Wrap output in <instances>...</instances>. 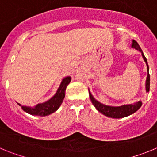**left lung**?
Wrapping results in <instances>:
<instances>
[{
	"instance_id": "1",
	"label": "left lung",
	"mask_w": 157,
	"mask_h": 157,
	"mask_svg": "<svg viewBox=\"0 0 157 157\" xmlns=\"http://www.w3.org/2000/svg\"><path fill=\"white\" fill-rule=\"evenodd\" d=\"M132 48H134L137 50H139L141 52V56L143 57L144 60H145V63L147 65V71H148V75H147V78H146V82H145V90H146V92H149V86H150V76H149V65L147 63V59L145 58V56H144L143 52L140 48L139 45L138 44V42L134 40H133L132 45H131ZM90 94V98L91 102L93 103V105H94L96 109H98L101 113H102L105 116H108V117L111 118H115V119H120V118L126 117V116H128L130 115L133 114L135 112L138 110V109L141 108V101H138V102H136L134 105H122V106L119 107H112V106H108V105H105L103 104L98 102L97 100H95L94 98V97L92 96V94H90V92L89 93Z\"/></svg>"
}]
</instances>
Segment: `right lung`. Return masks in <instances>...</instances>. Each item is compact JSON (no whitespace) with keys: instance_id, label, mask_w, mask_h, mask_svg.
I'll return each instance as SVG.
<instances>
[{"instance_id":"obj_1","label":"right lung","mask_w":157,"mask_h":157,"mask_svg":"<svg viewBox=\"0 0 157 157\" xmlns=\"http://www.w3.org/2000/svg\"><path fill=\"white\" fill-rule=\"evenodd\" d=\"M71 79V78L70 76L64 78L62 80L61 84L58 88L56 94L50 100H48L45 103L38 104L34 108L22 106L20 104H18V105L22 106V109L24 112H27L28 114L32 115V116H45L52 114L59 109V107L63 102V100L65 97V90H66L67 85L70 83Z\"/></svg>"}]
</instances>
